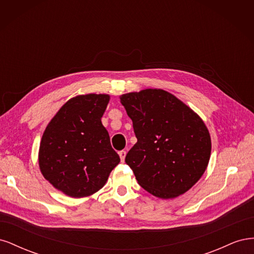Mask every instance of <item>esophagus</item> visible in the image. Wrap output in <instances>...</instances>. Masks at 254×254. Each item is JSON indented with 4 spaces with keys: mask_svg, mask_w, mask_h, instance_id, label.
Here are the masks:
<instances>
[{
    "mask_svg": "<svg viewBox=\"0 0 254 254\" xmlns=\"http://www.w3.org/2000/svg\"><path fill=\"white\" fill-rule=\"evenodd\" d=\"M119 155H120V158H121L122 162H124V161H125V157H126V151H125V150H121V151L119 152Z\"/></svg>",
    "mask_w": 254,
    "mask_h": 254,
    "instance_id": "esophagus-1",
    "label": "esophagus"
}]
</instances>
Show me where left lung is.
<instances>
[{
	"label": "left lung",
	"mask_w": 254,
	"mask_h": 254,
	"mask_svg": "<svg viewBox=\"0 0 254 254\" xmlns=\"http://www.w3.org/2000/svg\"><path fill=\"white\" fill-rule=\"evenodd\" d=\"M120 99L137 139L125 159L137 183L161 199L186 193L211 157V135L202 119L162 89L130 92Z\"/></svg>",
	"instance_id": "8db88e82"
}]
</instances>
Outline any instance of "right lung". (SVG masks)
<instances>
[{
	"label": "right lung",
	"mask_w": 254,
	"mask_h": 254,
	"mask_svg": "<svg viewBox=\"0 0 254 254\" xmlns=\"http://www.w3.org/2000/svg\"><path fill=\"white\" fill-rule=\"evenodd\" d=\"M108 94L77 95L61 107L40 142V172L56 190L73 198L101 190L120 157L102 124Z\"/></svg>",
	"instance_id": "1"
}]
</instances>
